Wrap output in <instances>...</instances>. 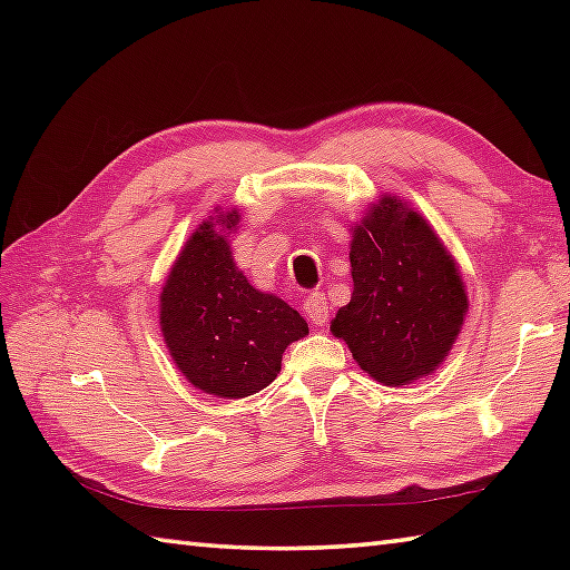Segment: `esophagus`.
<instances>
[{
    "instance_id": "esophagus-1",
    "label": "esophagus",
    "mask_w": 570,
    "mask_h": 570,
    "mask_svg": "<svg viewBox=\"0 0 570 570\" xmlns=\"http://www.w3.org/2000/svg\"><path fill=\"white\" fill-rule=\"evenodd\" d=\"M304 311H306V316L316 325L328 323V301H325L323 294H318V292L308 294L304 298Z\"/></svg>"
}]
</instances>
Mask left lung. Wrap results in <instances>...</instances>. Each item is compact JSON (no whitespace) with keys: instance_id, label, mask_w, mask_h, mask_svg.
Here are the masks:
<instances>
[{"instance_id":"left-lung-1","label":"left lung","mask_w":570,"mask_h":570,"mask_svg":"<svg viewBox=\"0 0 570 570\" xmlns=\"http://www.w3.org/2000/svg\"><path fill=\"white\" fill-rule=\"evenodd\" d=\"M353 298L335 313L343 337L372 380L402 386L448 357L468 311L455 259L406 203L384 196L353 227Z\"/></svg>"}]
</instances>
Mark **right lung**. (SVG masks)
Instances as JSON below:
<instances>
[{"label":"right lung","mask_w":570,"mask_h":570,"mask_svg":"<svg viewBox=\"0 0 570 570\" xmlns=\"http://www.w3.org/2000/svg\"><path fill=\"white\" fill-rule=\"evenodd\" d=\"M237 210L208 217L176 257L161 292V333L176 367L200 392L242 399L269 386L284 350L308 323L237 269L227 235Z\"/></svg>","instance_id":"add662e5"}]
</instances>
